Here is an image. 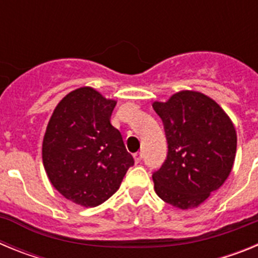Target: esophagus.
Wrapping results in <instances>:
<instances>
[{
	"instance_id": "1",
	"label": "esophagus",
	"mask_w": 258,
	"mask_h": 258,
	"mask_svg": "<svg viewBox=\"0 0 258 258\" xmlns=\"http://www.w3.org/2000/svg\"><path fill=\"white\" fill-rule=\"evenodd\" d=\"M134 160H136V163H141L142 161V152H138V154L134 155Z\"/></svg>"
}]
</instances>
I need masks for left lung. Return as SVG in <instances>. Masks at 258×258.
Masks as SVG:
<instances>
[{
  "instance_id": "8db88e82",
  "label": "left lung",
  "mask_w": 258,
  "mask_h": 258,
  "mask_svg": "<svg viewBox=\"0 0 258 258\" xmlns=\"http://www.w3.org/2000/svg\"><path fill=\"white\" fill-rule=\"evenodd\" d=\"M152 107L168 142L165 161L152 173L155 191L170 206L195 208L229 177L236 152L235 127L213 99L198 92H179Z\"/></svg>"
}]
</instances>
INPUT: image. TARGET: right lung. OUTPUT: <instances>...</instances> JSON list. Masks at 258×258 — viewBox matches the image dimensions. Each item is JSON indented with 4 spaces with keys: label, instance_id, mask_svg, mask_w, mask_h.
Wrapping results in <instances>:
<instances>
[{
    "label": "right lung",
    "instance_id": "right-lung-1",
    "mask_svg": "<svg viewBox=\"0 0 258 258\" xmlns=\"http://www.w3.org/2000/svg\"><path fill=\"white\" fill-rule=\"evenodd\" d=\"M115 101L92 88L66 95L52 112L42 143L50 182L71 202L97 207L117 191L134 159L109 122Z\"/></svg>",
    "mask_w": 258,
    "mask_h": 258
}]
</instances>
